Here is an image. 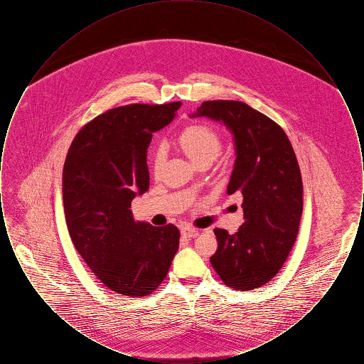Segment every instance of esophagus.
Segmentation results:
<instances>
[{
	"instance_id": "obj_1",
	"label": "esophagus",
	"mask_w": 364,
	"mask_h": 364,
	"mask_svg": "<svg viewBox=\"0 0 364 364\" xmlns=\"http://www.w3.org/2000/svg\"><path fill=\"white\" fill-rule=\"evenodd\" d=\"M181 235H183L184 237H193V236L198 235V230L190 225L183 226V228H181Z\"/></svg>"
}]
</instances>
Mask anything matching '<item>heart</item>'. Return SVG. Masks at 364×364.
Wrapping results in <instances>:
<instances>
[{
    "mask_svg": "<svg viewBox=\"0 0 364 364\" xmlns=\"http://www.w3.org/2000/svg\"><path fill=\"white\" fill-rule=\"evenodd\" d=\"M181 150L188 156L196 165L205 159H214L221 150L220 135L208 125L195 124L187 127L177 139ZM164 164L162 149H156L151 156V171L153 173L161 172Z\"/></svg>",
    "mask_w": 364,
    "mask_h": 364,
    "instance_id": "1",
    "label": "heart"
}]
</instances>
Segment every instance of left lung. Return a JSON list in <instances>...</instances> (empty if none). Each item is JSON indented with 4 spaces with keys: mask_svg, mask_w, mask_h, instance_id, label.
Instances as JSON below:
<instances>
[{
    "mask_svg": "<svg viewBox=\"0 0 364 364\" xmlns=\"http://www.w3.org/2000/svg\"><path fill=\"white\" fill-rule=\"evenodd\" d=\"M192 116L232 131L236 161L226 192L242 195L244 224L233 235L214 229L211 266L226 287L257 289L276 277L297 237L303 183L294 147L277 122L240 101H206Z\"/></svg>",
    "mask_w": 364,
    "mask_h": 364,
    "instance_id": "obj_1",
    "label": "left lung"
}]
</instances>
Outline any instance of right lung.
<instances>
[{"label":"right lung","mask_w":364,"mask_h":364,"mask_svg":"<svg viewBox=\"0 0 364 364\" xmlns=\"http://www.w3.org/2000/svg\"><path fill=\"white\" fill-rule=\"evenodd\" d=\"M180 106L106 110L76 134L65 158L63 200L72 242L94 276L122 296L153 294L178 250L177 226L135 221L131 202L150 186L153 132L172 122Z\"/></svg>","instance_id":"right-lung-1"}]
</instances>
